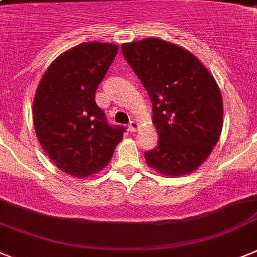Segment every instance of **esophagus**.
Wrapping results in <instances>:
<instances>
[{
    "instance_id": "1",
    "label": "esophagus",
    "mask_w": 257,
    "mask_h": 257,
    "mask_svg": "<svg viewBox=\"0 0 257 257\" xmlns=\"http://www.w3.org/2000/svg\"><path fill=\"white\" fill-rule=\"evenodd\" d=\"M139 127H140V124H139L138 122L131 121L130 123H128V131H130V133H135V131H138Z\"/></svg>"
}]
</instances>
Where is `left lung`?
Segmentation results:
<instances>
[{"label":"left lung","mask_w":257,"mask_h":257,"mask_svg":"<svg viewBox=\"0 0 257 257\" xmlns=\"http://www.w3.org/2000/svg\"><path fill=\"white\" fill-rule=\"evenodd\" d=\"M122 53L153 104L158 147L148 166L167 177L196 171L220 138L223 99L215 79L191 52L161 38L123 43Z\"/></svg>","instance_id":"8db88e82"}]
</instances>
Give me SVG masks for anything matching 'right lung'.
Returning a JSON list of instances; mask_svg holds the SVG:
<instances>
[{
	"mask_svg": "<svg viewBox=\"0 0 257 257\" xmlns=\"http://www.w3.org/2000/svg\"><path fill=\"white\" fill-rule=\"evenodd\" d=\"M118 47L89 42L63 52L42 76L33 121L38 141L57 168L76 178L102 171L123 138L95 103V91Z\"/></svg>",
	"mask_w": 257,
	"mask_h": 257,
	"instance_id": "obj_1",
	"label": "right lung"
}]
</instances>
